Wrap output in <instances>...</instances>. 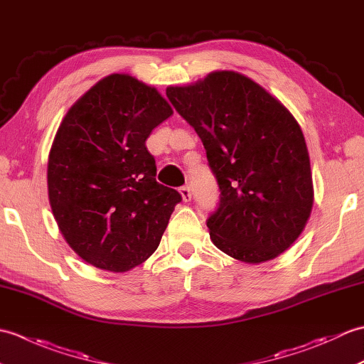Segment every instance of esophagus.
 <instances>
[{"label": "esophagus", "mask_w": 364, "mask_h": 364, "mask_svg": "<svg viewBox=\"0 0 364 364\" xmlns=\"http://www.w3.org/2000/svg\"><path fill=\"white\" fill-rule=\"evenodd\" d=\"M180 194H181V197H183V202H191L192 192H191V189H189L188 186H183V188L180 189Z\"/></svg>", "instance_id": "esophagus-1"}]
</instances>
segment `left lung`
<instances>
[{
	"mask_svg": "<svg viewBox=\"0 0 364 364\" xmlns=\"http://www.w3.org/2000/svg\"><path fill=\"white\" fill-rule=\"evenodd\" d=\"M166 94L202 139L219 184V206L206 220L214 245L249 264L288 250L314 197L305 137L292 114L237 72H213Z\"/></svg>",
	"mask_w": 364,
	"mask_h": 364,
	"instance_id": "left-lung-1",
	"label": "left lung"
}]
</instances>
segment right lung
<instances>
[{
  "mask_svg": "<svg viewBox=\"0 0 364 364\" xmlns=\"http://www.w3.org/2000/svg\"><path fill=\"white\" fill-rule=\"evenodd\" d=\"M173 114L129 75L100 80L60 123L48 158V197L67 244L89 264L127 272L158 249L178 191L156 181L145 141Z\"/></svg>",
  "mask_w": 364,
  "mask_h": 364,
  "instance_id": "right-lung-1",
  "label": "right lung"
}]
</instances>
